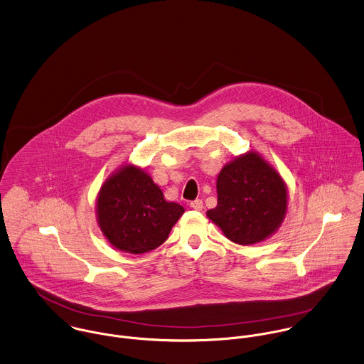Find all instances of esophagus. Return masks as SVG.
Returning a JSON list of instances; mask_svg holds the SVG:
<instances>
[{"label":"esophagus","mask_w":364,"mask_h":364,"mask_svg":"<svg viewBox=\"0 0 364 364\" xmlns=\"http://www.w3.org/2000/svg\"><path fill=\"white\" fill-rule=\"evenodd\" d=\"M190 207L196 211H201L203 210V200H194L190 203Z\"/></svg>","instance_id":"1"}]
</instances>
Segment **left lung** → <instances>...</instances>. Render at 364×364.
<instances>
[{
  "instance_id": "obj_1",
  "label": "left lung",
  "mask_w": 364,
  "mask_h": 364,
  "mask_svg": "<svg viewBox=\"0 0 364 364\" xmlns=\"http://www.w3.org/2000/svg\"><path fill=\"white\" fill-rule=\"evenodd\" d=\"M217 193L218 204L207 215L239 245H253L273 235L287 211L283 178L255 151L220 170Z\"/></svg>"
}]
</instances>
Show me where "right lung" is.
Wrapping results in <instances>:
<instances>
[{
  "instance_id": "right-lung-1",
  "label": "right lung",
  "mask_w": 364,
  "mask_h": 364,
  "mask_svg": "<svg viewBox=\"0 0 364 364\" xmlns=\"http://www.w3.org/2000/svg\"><path fill=\"white\" fill-rule=\"evenodd\" d=\"M184 208L164 200L151 177L135 166L111 176L98 194L97 218L107 239L127 253L159 247Z\"/></svg>"
}]
</instances>
